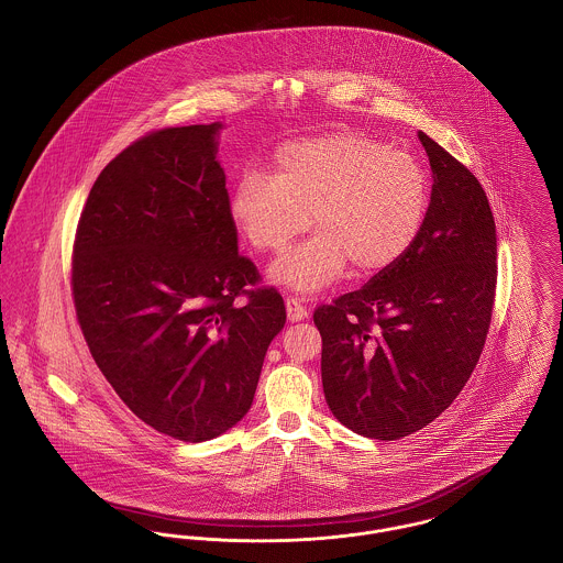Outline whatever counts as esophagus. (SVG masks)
Segmentation results:
<instances>
[{
	"label": "esophagus",
	"instance_id": "obj_1",
	"mask_svg": "<svg viewBox=\"0 0 563 563\" xmlns=\"http://www.w3.org/2000/svg\"><path fill=\"white\" fill-rule=\"evenodd\" d=\"M285 306H287V319H289V323H298V321H303V319L308 317L306 306H303L298 298L287 299Z\"/></svg>",
	"mask_w": 563,
	"mask_h": 563
}]
</instances>
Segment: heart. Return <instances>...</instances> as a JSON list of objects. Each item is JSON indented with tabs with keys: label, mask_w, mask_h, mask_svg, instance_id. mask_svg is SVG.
<instances>
[{
	"label": "heart",
	"mask_w": 563,
	"mask_h": 563,
	"mask_svg": "<svg viewBox=\"0 0 563 563\" xmlns=\"http://www.w3.org/2000/svg\"><path fill=\"white\" fill-rule=\"evenodd\" d=\"M430 208L421 164L357 132H335L285 144L274 174L246 169L230 214L260 253L285 251L312 219L317 235L269 267V280L317 296L349 265L374 276L399 264L417 244Z\"/></svg>",
	"instance_id": "heart-1"
}]
</instances>
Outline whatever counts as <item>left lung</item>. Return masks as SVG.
Wrapping results in <instances>:
<instances>
[{
    "label": "left lung",
    "instance_id": "left-lung-1",
    "mask_svg": "<svg viewBox=\"0 0 563 563\" xmlns=\"http://www.w3.org/2000/svg\"><path fill=\"white\" fill-rule=\"evenodd\" d=\"M428 219L412 251L362 289L314 310L321 378L349 430L397 440L460 396L485 346L496 298V221L476 176L428 133Z\"/></svg>",
    "mask_w": 563,
    "mask_h": 563
}]
</instances>
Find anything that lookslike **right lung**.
<instances>
[{"label": "right lung", "mask_w": 563, "mask_h": 563, "mask_svg": "<svg viewBox=\"0 0 563 563\" xmlns=\"http://www.w3.org/2000/svg\"><path fill=\"white\" fill-rule=\"evenodd\" d=\"M221 130L167 128L117 155L82 208L71 260L101 374L137 419L183 442L212 440L249 412L287 321L276 289H246L260 272L238 255Z\"/></svg>", "instance_id": "add662e5"}]
</instances>
